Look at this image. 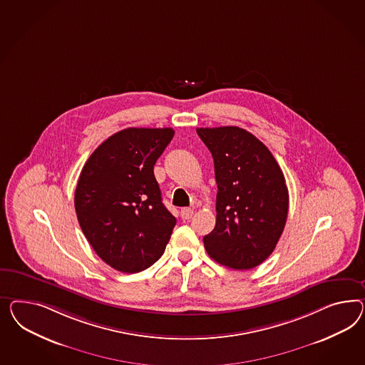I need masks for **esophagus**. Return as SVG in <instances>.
I'll return each instance as SVG.
<instances>
[{"label": "esophagus", "mask_w": 365, "mask_h": 365, "mask_svg": "<svg viewBox=\"0 0 365 365\" xmlns=\"http://www.w3.org/2000/svg\"><path fill=\"white\" fill-rule=\"evenodd\" d=\"M192 215H194V211H192V208L185 207L180 210V217H182V219H185V220L191 219Z\"/></svg>", "instance_id": "esophagus-1"}]
</instances>
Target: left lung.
<instances>
[{
	"mask_svg": "<svg viewBox=\"0 0 365 365\" xmlns=\"http://www.w3.org/2000/svg\"><path fill=\"white\" fill-rule=\"evenodd\" d=\"M214 158L217 225L203 237L222 266L250 269L272 254L284 230L288 190L264 143L237 126L197 128Z\"/></svg>",
	"mask_w": 365,
	"mask_h": 365,
	"instance_id": "1",
	"label": "left lung"
}]
</instances>
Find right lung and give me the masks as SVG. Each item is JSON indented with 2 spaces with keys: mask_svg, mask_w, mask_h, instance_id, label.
<instances>
[{
  "mask_svg": "<svg viewBox=\"0 0 365 365\" xmlns=\"http://www.w3.org/2000/svg\"><path fill=\"white\" fill-rule=\"evenodd\" d=\"M174 130L128 128L94 150L74 195L79 226L114 269L135 274L163 255L177 219L162 203L154 165Z\"/></svg>",
  "mask_w": 365,
  "mask_h": 365,
  "instance_id": "1",
  "label": "right lung"
}]
</instances>
